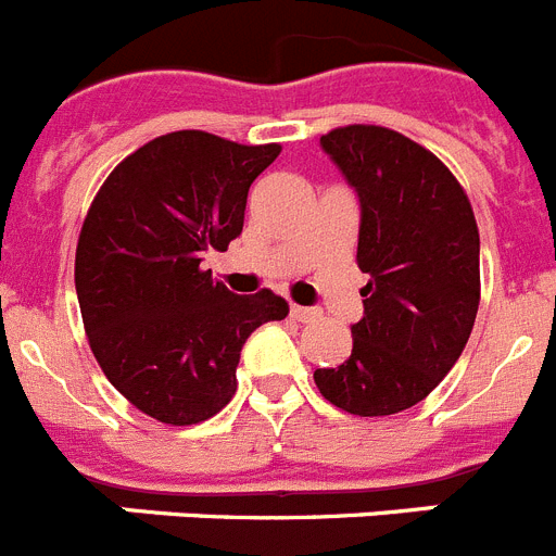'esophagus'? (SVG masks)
<instances>
[{"label":"esophagus","mask_w":556,"mask_h":556,"mask_svg":"<svg viewBox=\"0 0 556 556\" xmlns=\"http://www.w3.org/2000/svg\"><path fill=\"white\" fill-rule=\"evenodd\" d=\"M289 314H292L298 323H312L320 317V312H317V308H306V306H292L289 308Z\"/></svg>","instance_id":"obj_1"}]
</instances>
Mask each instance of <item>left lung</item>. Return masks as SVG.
<instances>
[{"mask_svg":"<svg viewBox=\"0 0 556 556\" xmlns=\"http://www.w3.org/2000/svg\"><path fill=\"white\" fill-rule=\"evenodd\" d=\"M320 144L362 203L356 264L370 281L351 356L314 370V384L351 415H395L443 381L473 331L481 298L473 205L454 172L404 132L345 125Z\"/></svg>","mask_w":556,"mask_h":556,"instance_id":"1","label":"left lung"}]
</instances>
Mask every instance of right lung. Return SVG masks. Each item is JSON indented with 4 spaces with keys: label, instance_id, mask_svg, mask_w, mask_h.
<instances>
[{
    "label": "right lung",
    "instance_id": "right-lung-1",
    "mask_svg": "<svg viewBox=\"0 0 556 556\" xmlns=\"http://www.w3.org/2000/svg\"><path fill=\"white\" fill-rule=\"evenodd\" d=\"M281 144L175 130L130 152L83 219L75 287L88 345L132 406L166 426L217 415L236 392L244 339L289 306L233 294L200 267L242 233L248 191Z\"/></svg>",
    "mask_w": 556,
    "mask_h": 556
}]
</instances>
